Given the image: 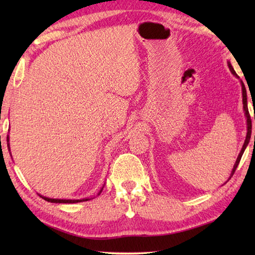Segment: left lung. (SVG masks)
Segmentation results:
<instances>
[{
	"label": "left lung",
	"instance_id": "left-lung-1",
	"mask_svg": "<svg viewBox=\"0 0 255 255\" xmlns=\"http://www.w3.org/2000/svg\"><path fill=\"white\" fill-rule=\"evenodd\" d=\"M228 67H230V70H231V72L233 73V75L237 76L236 72L234 71V68L232 67L231 64H228ZM242 91H243V93H242V94H243V108H244L245 116H247V122H248V133H247V139H245V141H244L243 147H242V150H241V153H240V155H239V157H237L236 162H235V165H234V167H233V171H232L231 178L233 176V174H234L235 170L237 169V165H239V163H240L241 158H242V155H243L245 148H247V146H248L249 141H250V138H251V132H252V120H251V116H250L249 108H248V96H247V89H245V85H244L243 83H242ZM254 120H255V115H254ZM254 141H255V135H254ZM231 178H230V179H231Z\"/></svg>",
	"mask_w": 255,
	"mask_h": 255
}]
</instances>
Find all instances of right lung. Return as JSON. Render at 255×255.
Here are the masks:
<instances>
[{"mask_svg":"<svg viewBox=\"0 0 255 255\" xmlns=\"http://www.w3.org/2000/svg\"><path fill=\"white\" fill-rule=\"evenodd\" d=\"M8 148H10V147H8ZM101 191H102V190H101ZM40 197L42 198V199H45L46 201L56 202V204H75V202H81V201H88V200H90L89 198H86V199H80V200H71V199L66 200V199H51V198H46V197H42V196H40Z\"/></svg>","mask_w":255,"mask_h":255,"instance_id":"obj_1","label":"right lung"}]
</instances>
